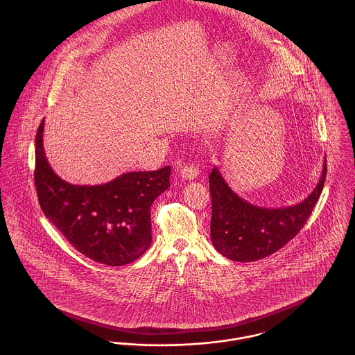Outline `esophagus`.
I'll list each match as a JSON object with an SVG mask.
<instances>
[{"instance_id":"esophagus-1","label":"esophagus","mask_w":355,"mask_h":355,"mask_svg":"<svg viewBox=\"0 0 355 355\" xmlns=\"http://www.w3.org/2000/svg\"><path fill=\"white\" fill-rule=\"evenodd\" d=\"M180 175H181V178L182 180H189V181H191V180H194V178H197V175H198V169L196 168V166H193V165H186L184 166L181 171H180Z\"/></svg>"}]
</instances>
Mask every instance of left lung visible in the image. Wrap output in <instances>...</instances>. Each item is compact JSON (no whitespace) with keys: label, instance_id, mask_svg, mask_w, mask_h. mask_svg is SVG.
Instances as JSON below:
<instances>
[{"label":"left lung","instance_id":"obj_1","mask_svg":"<svg viewBox=\"0 0 355 355\" xmlns=\"http://www.w3.org/2000/svg\"><path fill=\"white\" fill-rule=\"evenodd\" d=\"M326 173L324 159L318 184L302 202L268 209L241 198L214 166L209 174L210 236L214 249L232 261L253 262L284 248L310 217L321 196Z\"/></svg>","mask_w":355,"mask_h":355}]
</instances>
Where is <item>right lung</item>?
Returning <instances> with one entry per match:
<instances>
[{"label":"right lung","mask_w":355,"mask_h":355,"mask_svg":"<svg viewBox=\"0 0 355 355\" xmlns=\"http://www.w3.org/2000/svg\"><path fill=\"white\" fill-rule=\"evenodd\" d=\"M44 121L35 135L34 184L45 217L78 252L107 266L130 263L152 243L150 207L170 186V166L123 173L102 185L58 177L44 152Z\"/></svg>","instance_id":"add662e5"}]
</instances>
